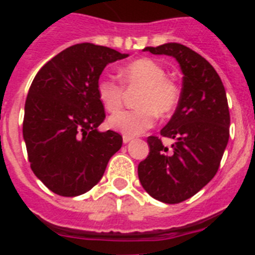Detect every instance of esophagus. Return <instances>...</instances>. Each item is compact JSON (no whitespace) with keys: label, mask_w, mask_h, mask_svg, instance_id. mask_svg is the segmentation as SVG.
Returning <instances> with one entry per match:
<instances>
[{"label":"esophagus","mask_w":255,"mask_h":255,"mask_svg":"<svg viewBox=\"0 0 255 255\" xmlns=\"http://www.w3.org/2000/svg\"><path fill=\"white\" fill-rule=\"evenodd\" d=\"M132 136H129V135H124L123 136V140H124V143H129V141H131L132 140Z\"/></svg>","instance_id":"obj_1"}]
</instances>
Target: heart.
I'll return each mask as SVG.
<instances>
[{"mask_svg": "<svg viewBox=\"0 0 255 255\" xmlns=\"http://www.w3.org/2000/svg\"><path fill=\"white\" fill-rule=\"evenodd\" d=\"M124 87L141 88L136 98L138 108L121 111L108 119V125L124 135L135 136L150 129L157 114L166 116L177 107L180 88L166 78L163 66L150 58H140L125 65L120 70ZM97 96L107 112L119 111L123 106L124 88L111 78L97 82Z\"/></svg>", "mask_w": 255, "mask_h": 255, "instance_id": "1", "label": "heart"}]
</instances>
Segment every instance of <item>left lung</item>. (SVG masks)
<instances>
[{"label":"left lung","mask_w":255,"mask_h":255,"mask_svg":"<svg viewBox=\"0 0 255 255\" xmlns=\"http://www.w3.org/2000/svg\"><path fill=\"white\" fill-rule=\"evenodd\" d=\"M153 55L176 58L182 76L179 105L161 136H148L149 154L138 166L141 186L150 197L181 203L208 184L220 167L230 136L226 91L217 71L204 57L180 43L145 47Z\"/></svg>","instance_id":"left-lung-1"}]
</instances>
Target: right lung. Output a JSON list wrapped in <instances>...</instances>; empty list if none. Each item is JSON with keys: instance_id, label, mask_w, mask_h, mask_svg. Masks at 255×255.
Here are the masks:
<instances>
[{"instance_id": "obj_1", "label": "right lung", "mask_w": 255, "mask_h": 255, "mask_svg": "<svg viewBox=\"0 0 255 255\" xmlns=\"http://www.w3.org/2000/svg\"><path fill=\"white\" fill-rule=\"evenodd\" d=\"M128 56L93 43L74 44L49 60L31 83L22 136L31 170L56 194L91 190L123 145L119 132L98 130L106 114L97 82L108 64Z\"/></svg>"}]
</instances>
